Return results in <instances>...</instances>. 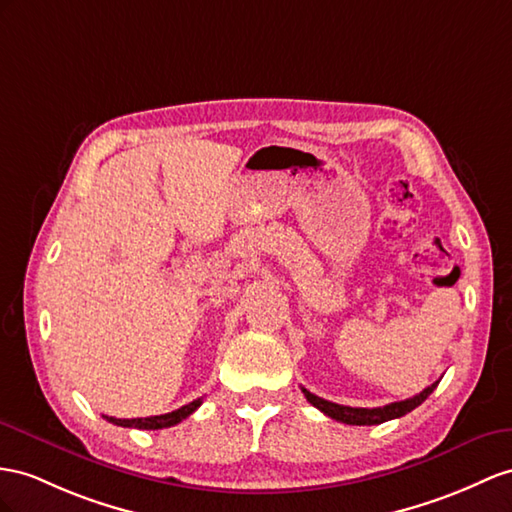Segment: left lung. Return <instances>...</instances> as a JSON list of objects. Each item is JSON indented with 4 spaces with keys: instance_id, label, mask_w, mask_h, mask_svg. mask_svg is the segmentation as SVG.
<instances>
[{
    "instance_id": "left-lung-1",
    "label": "left lung",
    "mask_w": 512,
    "mask_h": 512,
    "mask_svg": "<svg viewBox=\"0 0 512 512\" xmlns=\"http://www.w3.org/2000/svg\"><path fill=\"white\" fill-rule=\"evenodd\" d=\"M439 385L432 383L430 387H426L424 391H419L417 396L413 398H406V400H400V402H391V404H385V406H378V409H357V406H344V404H335V402H329L324 398H318L316 393H311L303 387V393L305 398L316 406V409H320L324 415H329L331 419H337V422L342 424H350V426H374V424H383V422H389V419H396V417H402L406 413H411L415 406L422 404L432 391H435V387Z\"/></svg>"
}]
</instances>
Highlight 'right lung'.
Instances as JSON below:
<instances>
[{
	"label": "right lung",
	"instance_id": "right-lung-1",
	"mask_svg": "<svg viewBox=\"0 0 512 512\" xmlns=\"http://www.w3.org/2000/svg\"><path fill=\"white\" fill-rule=\"evenodd\" d=\"M203 404V398H196L188 404H183L181 409L177 411H170V413H164V415H153V417H134V419H116V417H108V422L116 424V426H123V428H140V430H160V428H168V426H175L179 422H183V419L190 417L199 406Z\"/></svg>",
	"mask_w": 512,
	"mask_h": 512
}]
</instances>
